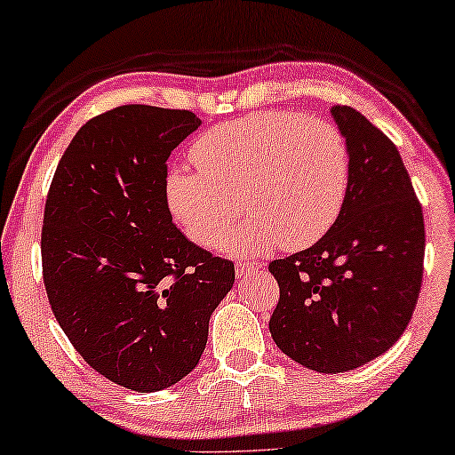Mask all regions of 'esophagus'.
I'll return each instance as SVG.
<instances>
[{"instance_id":"obj_1","label":"esophagus","mask_w":455,"mask_h":455,"mask_svg":"<svg viewBox=\"0 0 455 455\" xmlns=\"http://www.w3.org/2000/svg\"><path fill=\"white\" fill-rule=\"evenodd\" d=\"M263 269H265V263H246V260H240V263H235V273H238V277L252 275V273H259Z\"/></svg>"}]
</instances>
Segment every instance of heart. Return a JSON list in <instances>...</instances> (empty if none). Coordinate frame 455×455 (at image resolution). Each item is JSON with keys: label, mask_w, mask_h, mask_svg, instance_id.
Wrapping results in <instances>:
<instances>
[{"label": "heart", "mask_w": 455, "mask_h": 455, "mask_svg": "<svg viewBox=\"0 0 455 455\" xmlns=\"http://www.w3.org/2000/svg\"><path fill=\"white\" fill-rule=\"evenodd\" d=\"M190 157L196 172L176 167L167 176V203L204 248L223 246L244 200L253 217L228 248L302 251L335 226L350 188L344 132L300 111L223 122L192 145Z\"/></svg>", "instance_id": "b5f03b06"}]
</instances>
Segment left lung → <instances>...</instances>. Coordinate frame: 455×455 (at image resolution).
<instances>
[{
  "label": "left lung",
  "instance_id": "8db88e82",
  "mask_svg": "<svg viewBox=\"0 0 455 455\" xmlns=\"http://www.w3.org/2000/svg\"><path fill=\"white\" fill-rule=\"evenodd\" d=\"M352 153L335 226L307 251L275 259L271 338L316 372L358 369L408 327L425 271V217L400 151L360 111L333 105Z\"/></svg>",
  "mask_w": 455,
  "mask_h": 455
}]
</instances>
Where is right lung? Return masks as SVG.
Segmentation results:
<instances>
[{"instance_id":"right-lung-1","label":"right lung","mask_w":455,"mask_h":455,"mask_svg":"<svg viewBox=\"0 0 455 455\" xmlns=\"http://www.w3.org/2000/svg\"><path fill=\"white\" fill-rule=\"evenodd\" d=\"M198 126L188 109L105 111L78 130L47 192L49 307L91 369L140 394L195 369L235 279L232 260L186 240L167 204V159Z\"/></svg>"}]
</instances>
